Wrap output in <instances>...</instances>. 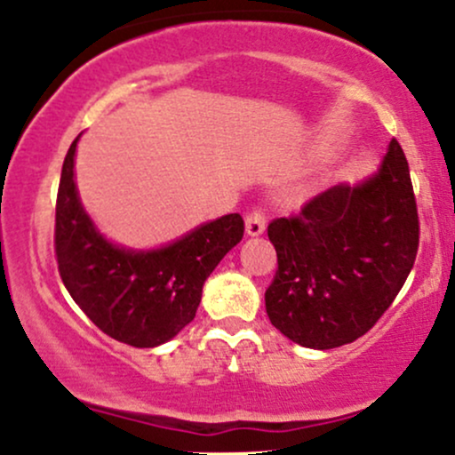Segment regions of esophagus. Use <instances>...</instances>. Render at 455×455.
Masks as SVG:
<instances>
[{"mask_svg":"<svg viewBox=\"0 0 455 455\" xmlns=\"http://www.w3.org/2000/svg\"><path fill=\"white\" fill-rule=\"evenodd\" d=\"M265 212L260 207H252L248 213H245V231L248 235H260L265 231Z\"/></svg>","mask_w":455,"mask_h":455,"instance_id":"obj_1","label":"esophagus"}]
</instances>
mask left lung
<instances>
[{
    "mask_svg": "<svg viewBox=\"0 0 455 455\" xmlns=\"http://www.w3.org/2000/svg\"><path fill=\"white\" fill-rule=\"evenodd\" d=\"M278 269L265 291L271 325L307 348L368 333L394 304L419 248L409 162L391 139L379 173L333 186L269 222Z\"/></svg>",
    "mask_w": 455,
    "mask_h": 455,
    "instance_id": "obj_1",
    "label": "left lung"
}]
</instances>
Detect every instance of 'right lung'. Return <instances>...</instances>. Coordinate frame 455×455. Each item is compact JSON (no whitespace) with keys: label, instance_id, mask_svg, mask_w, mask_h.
Masks as SVG:
<instances>
[{"label":"right lung","instance_id":"add662e5","mask_svg":"<svg viewBox=\"0 0 455 455\" xmlns=\"http://www.w3.org/2000/svg\"><path fill=\"white\" fill-rule=\"evenodd\" d=\"M76 140L64 158L55 203L61 282L93 325L113 340L158 347L195 318L207 275L243 237V218L228 213L154 252L117 248L93 228L78 203Z\"/></svg>","mask_w":455,"mask_h":455}]
</instances>
